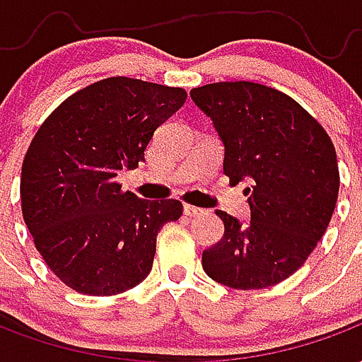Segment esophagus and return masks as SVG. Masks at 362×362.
Listing matches in <instances>:
<instances>
[{
	"label": "esophagus",
	"mask_w": 362,
	"mask_h": 362,
	"mask_svg": "<svg viewBox=\"0 0 362 362\" xmlns=\"http://www.w3.org/2000/svg\"><path fill=\"white\" fill-rule=\"evenodd\" d=\"M184 213H186L188 217H199V215L204 213V209H199L196 205H184Z\"/></svg>",
	"instance_id": "1"
}]
</instances>
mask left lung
<instances>
[{
  "instance_id": "1",
  "label": "left lung",
  "mask_w": 362,
  "mask_h": 362,
  "mask_svg": "<svg viewBox=\"0 0 362 362\" xmlns=\"http://www.w3.org/2000/svg\"><path fill=\"white\" fill-rule=\"evenodd\" d=\"M189 96L225 145L230 184L250 182V221L215 211L225 235L204 252L202 266L213 281L240 291L277 285L306 262L334 215V143L296 100L259 83H211Z\"/></svg>"
}]
</instances>
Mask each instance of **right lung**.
<instances>
[{
    "instance_id": "1",
    "label": "right lung",
    "mask_w": 362,
    "mask_h": 362,
    "mask_svg": "<svg viewBox=\"0 0 362 362\" xmlns=\"http://www.w3.org/2000/svg\"><path fill=\"white\" fill-rule=\"evenodd\" d=\"M186 96L108 77L67 96L38 127L23 160L21 209L36 250L69 288L110 296L149 275L158 230L180 219L182 204L139 199L116 176L145 160L155 129Z\"/></svg>"
}]
</instances>
